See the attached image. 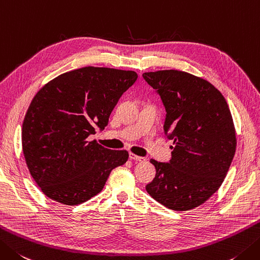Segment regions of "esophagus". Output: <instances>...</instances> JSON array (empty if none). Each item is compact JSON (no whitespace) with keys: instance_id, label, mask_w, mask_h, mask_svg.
<instances>
[{"instance_id":"34e87169","label":"esophagus","mask_w":260,"mask_h":260,"mask_svg":"<svg viewBox=\"0 0 260 260\" xmlns=\"http://www.w3.org/2000/svg\"><path fill=\"white\" fill-rule=\"evenodd\" d=\"M129 159H131V160H134V161H136V162H143V161H145V160H146L145 157H143V156H139V155H135V154H133V153H131V154H129Z\"/></svg>"}]
</instances>
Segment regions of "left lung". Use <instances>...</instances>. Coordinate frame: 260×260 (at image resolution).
<instances>
[{"label":"left lung","mask_w":260,"mask_h":260,"mask_svg":"<svg viewBox=\"0 0 260 260\" xmlns=\"http://www.w3.org/2000/svg\"><path fill=\"white\" fill-rule=\"evenodd\" d=\"M166 108L165 134L175 146L169 162H157L146 191L174 211L202 205L222 185L237 146L224 96L208 81L177 70L143 73Z\"/></svg>","instance_id":"8db88e82"}]
</instances>
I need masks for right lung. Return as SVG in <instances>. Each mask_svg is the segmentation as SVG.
<instances>
[{
    "instance_id": "1",
    "label": "right lung",
    "mask_w": 260,
    "mask_h": 260,
    "mask_svg": "<svg viewBox=\"0 0 260 260\" xmlns=\"http://www.w3.org/2000/svg\"><path fill=\"white\" fill-rule=\"evenodd\" d=\"M136 80L134 71L86 66L58 75L34 96L22 124V150L30 175L50 200L86 202L128 160L127 151L106 149L88 137L108 125Z\"/></svg>"
}]
</instances>
